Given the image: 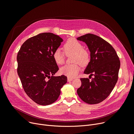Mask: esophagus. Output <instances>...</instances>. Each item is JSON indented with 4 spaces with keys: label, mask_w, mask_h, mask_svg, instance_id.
I'll return each mask as SVG.
<instances>
[{
    "label": "esophagus",
    "mask_w": 134,
    "mask_h": 134,
    "mask_svg": "<svg viewBox=\"0 0 134 134\" xmlns=\"http://www.w3.org/2000/svg\"><path fill=\"white\" fill-rule=\"evenodd\" d=\"M72 80H73V79H72V78H69V77L68 78V82L71 81H72Z\"/></svg>",
    "instance_id": "obj_1"
}]
</instances>
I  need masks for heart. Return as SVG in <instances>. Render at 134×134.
Returning <instances> with one entry per match:
<instances>
[{
	"instance_id": "obj_1",
	"label": "heart",
	"mask_w": 134,
	"mask_h": 134,
	"mask_svg": "<svg viewBox=\"0 0 134 134\" xmlns=\"http://www.w3.org/2000/svg\"><path fill=\"white\" fill-rule=\"evenodd\" d=\"M65 52L73 53L72 61L77 62L72 64L66 65L60 69L61 74L69 78H74L77 76L80 70L79 63L82 66H86L90 62V55L87 50L83 49L82 44L74 39H69L64 46ZM52 57L55 63L58 65L63 64L65 61V55L59 48L54 50Z\"/></svg>"
}]
</instances>
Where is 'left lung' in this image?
Here are the masks:
<instances>
[{
    "label": "left lung",
    "instance_id": "obj_1",
    "mask_svg": "<svg viewBox=\"0 0 134 134\" xmlns=\"http://www.w3.org/2000/svg\"><path fill=\"white\" fill-rule=\"evenodd\" d=\"M77 39L85 42L91 52V60L84 74L94 76L91 81L88 78L81 79L82 85L77 93L85 103L97 104L106 99L115 86L120 60L113 47L97 35L87 34Z\"/></svg>",
    "mask_w": 134,
    "mask_h": 134
}]
</instances>
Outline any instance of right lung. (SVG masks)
<instances>
[{
  "instance_id": "obj_1",
  "label": "right lung",
  "mask_w": 134,
  "mask_h": 134,
  "mask_svg": "<svg viewBox=\"0 0 134 134\" xmlns=\"http://www.w3.org/2000/svg\"><path fill=\"white\" fill-rule=\"evenodd\" d=\"M63 41L53 33H41L25 41L18 52L17 73L24 91L39 105L53 103L67 82L64 75L53 76L59 68L52 54Z\"/></svg>"
}]
</instances>
